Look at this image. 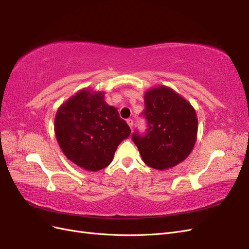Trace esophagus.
<instances>
[{"instance_id":"1","label":"esophagus","mask_w":249,"mask_h":249,"mask_svg":"<svg viewBox=\"0 0 249 249\" xmlns=\"http://www.w3.org/2000/svg\"><path fill=\"white\" fill-rule=\"evenodd\" d=\"M126 123H127V124H129V126L131 127V129H133V119H131V118H129V119H126Z\"/></svg>"}]
</instances>
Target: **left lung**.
Returning <instances> with one entry per match:
<instances>
[{
	"label": "left lung",
	"mask_w": 249,
	"mask_h": 249,
	"mask_svg": "<svg viewBox=\"0 0 249 249\" xmlns=\"http://www.w3.org/2000/svg\"><path fill=\"white\" fill-rule=\"evenodd\" d=\"M146 134L138 132L132 139L143 162L165 170L183 162L190 155L197 137V116L192 105L167 86H158L144 94Z\"/></svg>",
	"instance_id": "left-lung-1"
}]
</instances>
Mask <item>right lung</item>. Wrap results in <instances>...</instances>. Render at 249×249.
Returning <instances> with one entry per match:
<instances>
[{
  "instance_id": "right-lung-1",
  "label": "right lung",
  "mask_w": 249,
  "mask_h": 249,
  "mask_svg": "<svg viewBox=\"0 0 249 249\" xmlns=\"http://www.w3.org/2000/svg\"><path fill=\"white\" fill-rule=\"evenodd\" d=\"M105 92L84 88L58 108L55 135L69 160L88 171L112 162L119 143L131 134L115 107L105 102Z\"/></svg>"
}]
</instances>
